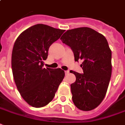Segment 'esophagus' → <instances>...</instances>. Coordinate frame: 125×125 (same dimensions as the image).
<instances>
[{"label":"esophagus","instance_id":"34e87169","mask_svg":"<svg viewBox=\"0 0 125 125\" xmlns=\"http://www.w3.org/2000/svg\"><path fill=\"white\" fill-rule=\"evenodd\" d=\"M69 71L68 70H66V71H65V74H66V75H68V74H69Z\"/></svg>","mask_w":125,"mask_h":125}]
</instances>
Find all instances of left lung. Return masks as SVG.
<instances>
[{
  "label": "left lung",
  "mask_w": 125,
  "mask_h": 125,
  "mask_svg": "<svg viewBox=\"0 0 125 125\" xmlns=\"http://www.w3.org/2000/svg\"><path fill=\"white\" fill-rule=\"evenodd\" d=\"M71 48L75 61L83 60V73L73 72L76 81L71 84L72 100L80 110L91 111L101 104L112 73V52L106 38L89 27L68 30L61 38Z\"/></svg>",
  "instance_id": "8db88e82"
}]
</instances>
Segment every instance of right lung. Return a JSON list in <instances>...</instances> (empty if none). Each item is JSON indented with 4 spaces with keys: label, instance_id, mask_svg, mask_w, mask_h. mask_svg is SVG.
I'll list each match as a JSON object with an SVG mask.
<instances>
[{
    "label": "right lung",
    "instance_id": "1",
    "mask_svg": "<svg viewBox=\"0 0 125 125\" xmlns=\"http://www.w3.org/2000/svg\"><path fill=\"white\" fill-rule=\"evenodd\" d=\"M64 32L37 24L21 33L14 43L11 57L14 82L21 97L32 107L49 104L64 77L61 68H43L49 47Z\"/></svg>",
    "mask_w": 125,
    "mask_h": 125
}]
</instances>
